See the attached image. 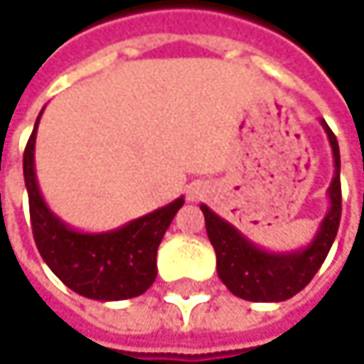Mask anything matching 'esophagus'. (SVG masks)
Masks as SVG:
<instances>
[{
    "label": "esophagus",
    "mask_w": 364,
    "mask_h": 364,
    "mask_svg": "<svg viewBox=\"0 0 364 364\" xmlns=\"http://www.w3.org/2000/svg\"><path fill=\"white\" fill-rule=\"evenodd\" d=\"M204 196V189L202 187H198V185H193V187H189V200L191 202H196V200H200Z\"/></svg>",
    "instance_id": "obj_1"
}]
</instances>
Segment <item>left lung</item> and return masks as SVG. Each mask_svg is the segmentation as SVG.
Masks as SVG:
<instances>
[{"label":"left lung","mask_w":364,"mask_h":364,"mask_svg":"<svg viewBox=\"0 0 364 364\" xmlns=\"http://www.w3.org/2000/svg\"><path fill=\"white\" fill-rule=\"evenodd\" d=\"M333 151L335 173L327 189L328 210L310 245L274 253L251 242L230 221L221 219L206 204H200L206 221V234L217 255V274L221 282L247 301H284L297 295L321 269L341 219V183H339V145L325 119H321Z\"/></svg>","instance_id":"obj_1"}]
</instances>
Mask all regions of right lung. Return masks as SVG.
<instances>
[{"label": "right lung", "instance_id": "right-lung-1", "mask_svg": "<svg viewBox=\"0 0 364 364\" xmlns=\"http://www.w3.org/2000/svg\"><path fill=\"white\" fill-rule=\"evenodd\" d=\"M43 111V109H41ZM36 128L25 147L23 173L37 251L48 267L77 295L97 301H122L143 295L158 276V247L183 206V198L109 232H80L46 204L36 175Z\"/></svg>", "mask_w": 364, "mask_h": 364}]
</instances>
